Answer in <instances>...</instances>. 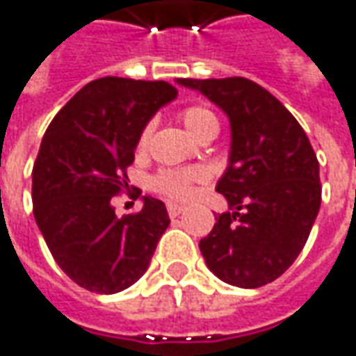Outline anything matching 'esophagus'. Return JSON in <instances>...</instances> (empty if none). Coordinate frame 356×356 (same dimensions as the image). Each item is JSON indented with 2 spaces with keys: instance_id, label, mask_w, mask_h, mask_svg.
Returning <instances> with one entry per match:
<instances>
[{
  "instance_id": "34e87169",
  "label": "esophagus",
  "mask_w": 356,
  "mask_h": 356,
  "mask_svg": "<svg viewBox=\"0 0 356 356\" xmlns=\"http://www.w3.org/2000/svg\"><path fill=\"white\" fill-rule=\"evenodd\" d=\"M167 213H169L171 218H175V216H179L183 213V207L177 204V202H167Z\"/></svg>"
}]
</instances>
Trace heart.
I'll return each mask as SVG.
<instances>
[{"mask_svg": "<svg viewBox=\"0 0 356 356\" xmlns=\"http://www.w3.org/2000/svg\"><path fill=\"white\" fill-rule=\"evenodd\" d=\"M179 118L183 122V126L189 129L191 136L199 138L207 129H218V120L216 116L204 106H187L179 112ZM152 128L145 126L141 129L138 147L143 149L149 141ZM202 181H207V171L201 167H189V169H159L149 177V189L163 195L167 199L173 201H185L193 195L195 185H199Z\"/></svg>", "mask_w": 356, "mask_h": 356, "instance_id": "1", "label": "heart"}]
</instances>
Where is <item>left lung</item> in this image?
<instances>
[{
  "mask_svg": "<svg viewBox=\"0 0 356 356\" xmlns=\"http://www.w3.org/2000/svg\"><path fill=\"white\" fill-rule=\"evenodd\" d=\"M227 112L232 149L216 191L232 213L201 238L209 270L238 288H262L303 250L321 207L319 161L286 106L254 80L179 79Z\"/></svg>",
  "mask_w": 356,
  "mask_h": 356,
  "instance_id": "left-lung-1",
  "label": "left lung"
}]
</instances>
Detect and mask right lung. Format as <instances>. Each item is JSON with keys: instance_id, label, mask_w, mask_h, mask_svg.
<instances>
[{"instance_id": "right-lung-1", "label": "right lung", "mask_w": 356, "mask_h": 356, "mask_svg": "<svg viewBox=\"0 0 356 356\" xmlns=\"http://www.w3.org/2000/svg\"><path fill=\"white\" fill-rule=\"evenodd\" d=\"M177 96L165 80L104 76L80 88L44 131L33 165V215L58 268L80 288L116 293L138 282L169 227L165 204L143 197L116 216L141 129Z\"/></svg>"}]
</instances>
